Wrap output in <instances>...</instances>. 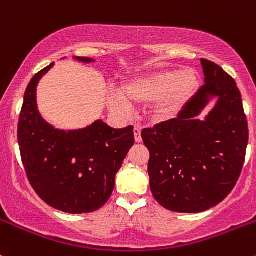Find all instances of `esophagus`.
Instances as JSON below:
<instances>
[{"mask_svg":"<svg viewBox=\"0 0 256 256\" xmlns=\"http://www.w3.org/2000/svg\"><path fill=\"white\" fill-rule=\"evenodd\" d=\"M134 135H135L136 142H141V141H142V138H141V128H140V126H135V128H134Z\"/></svg>","mask_w":256,"mask_h":256,"instance_id":"obj_1","label":"esophagus"}]
</instances>
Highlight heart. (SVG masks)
<instances>
[{
  "label": "heart",
  "instance_id": "1",
  "mask_svg": "<svg viewBox=\"0 0 256 256\" xmlns=\"http://www.w3.org/2000/svg\"><path fill=\"white\" fill-rule=\"evenodd\" d=\"M197 88L198 76L193 69H161L126 79L108 102L110 109L118 114L130 112L131 104L156 102L157 116H168L180 110Z\"/></svg>",
  "mask_w": 256,
  "mask_h": 256
}]
</instances>
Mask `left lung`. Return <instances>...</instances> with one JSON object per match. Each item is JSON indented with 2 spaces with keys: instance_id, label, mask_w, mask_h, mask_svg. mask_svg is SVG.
<instances>
[{
  "instance_id": "8db88e82",
  "label": "left lung",
  "mask_w": 256,
  "mask_h": 256,
  "mask_svg": "<svg viewBox=\"0 0 256 256\" xmlns=\"http://www.w3.org/2000/svg\"><path fill=\"white\" fill-rule=\"evenodd\" d=\"M206 84L176 118L144 128L150 151V187L164 208L200 213L232 192L245 161L249 130L236 80L219 66L200 59ZM212 96L218 104L204 122L194 119Z\"/></svg>"
}]
</instances>
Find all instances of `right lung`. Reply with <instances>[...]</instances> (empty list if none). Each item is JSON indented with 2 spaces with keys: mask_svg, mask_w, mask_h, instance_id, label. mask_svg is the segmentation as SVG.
Returning <instances> with one entry per match:
<instances>
[{
  "mask_svg": "<svg viewBox=\"0 0 256 256\" xmlns=\"http://www.w3.org/2000/svg\"><path fill=\"white\" fill-rule=\"evenodd\" d=\"M53 64L38 72L26 89L18 121L20 158L30 186L47 204L66 213H92L112 196L116 174L135 144L134 128L115 130L98 120L66 132L48 125L37 110L36 90Z\"/></svg>",
  "mask_w": 256,
  "mask_h": 256,
  "instance_id": "right-lung-1",
  "label": "right lung"
}]
</instances>
